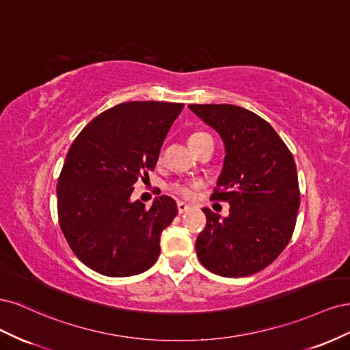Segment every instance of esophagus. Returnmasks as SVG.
<instances>
[{
    "mask_svg": "<svg viewBox=\"0 0 350 350\" xmlns=\"http://www.w3.org/2000/svg\"><path fill=\"white\" fill-rule=\"evenodd\" d=\"M189 208V206L187 203H184V201H178V213L183 215L185 213V211Z\"/></svg>",
    "mask_w": 350,
    "mask_h": 350,
    "instance_id": "obj_1",
    "label": "esophagus"
}]
</instances>
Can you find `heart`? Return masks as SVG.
<instances>
[{"mask_svg":"<svg viewBox=\"0 0 350 350\" xmlns=\"http://www.w3.org/2000/svg\"><path fill=\"white\" fill-rule=\"evenodd\" d=\"M207 135H208L207 133H201V131L200 133H194V134L189 135L188 143H189V146H193L197 142H200L201 139H204V137H207ZM198 187H200L198 183L175 181V183H172L171 185H169V189H171L174 194L183 197V198H193V197H196V193H197Z\"/></svg>","mask_w":350,"mask_h":350,"instance_id":"1","label":"heart"}]
</instances>
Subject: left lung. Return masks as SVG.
I'll return each instance as SVG.
<instances>
[{
	"label": "left lung",
	"mask_w": 350,
	"mask_h": 350,
	"mask_svg": "<svg viewBox=\"0 0 350 350\" xmlns=\"http://www.w3.org/2000/svg\"><path fill=\"white\" fill-rule=\"evenodd\" d=\"M225 144V162L211 200L228 201L229 216L204 207L196 241L198 260L224 278L266 269L288 245L299 210L293 156L261 116L235 105H189Z\"/></svg>",
	"instance_id": "left-lung-1"
}]
</instances>
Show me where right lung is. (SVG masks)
<instances>
[{"label": "right lung", "mask_w": 350, "mask_h": 350, "mask_svg": "<svg viewBox=\"0 0 350 350\" xmlns=\"http://www.w3.org/2000/svg\"><path fill=\"white\" fill-rule=\"evenodd\" d=\"M184 108L171 102H124L92 120L72 142L58 178V219L77 258L109 278L150 269L161 234L178 215L175 200L150 207L131 201L134 184L149 178L165 137Z\"/></svg>", "instance_id": "obj_1"}]
</instances>
